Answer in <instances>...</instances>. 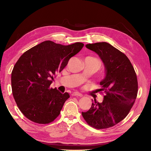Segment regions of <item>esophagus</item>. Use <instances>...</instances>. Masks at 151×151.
<instances>
[{
  "label": "esophagus",
  "instance_id": "obj_1",
  "mask_svg": "<svg viewBox=\"0 0 151 151\" xmlns=\"http://www.w3.org/2000/svg\"><path fill=\"white\" fill-rule=\"evenodd\" d=\"M71 96H82L83 95L82 94H81V93H80L79 92H73L72 93H71Z\"/></svg>",
  "mask_w": 151,
  "mask_h": 151
}]
</instances>
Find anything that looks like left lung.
<instances>
[{
	"label": "left lung",
	"instance_id": "8db88e82",
	"mask_svg": "<svg viewBox=\"0 0 151 151\" xmlns=\"http://www.w3.org/2000/svg\"><path fill=\"white\" fill-rule=\"evenodd\" d=\"M98 55L105 68V77L100 81L106 95L101 103L92 99L91 108L82 112L83 118L98 129L113 127L123 120L137 97L138 84L136 72L126 55L106 42L86 45Z\"/></svg>",
	"mask_w": 151,
	"mask_h": 151
}]
</instances>
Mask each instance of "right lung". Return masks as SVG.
Listing matches in <instances>:
<instances>
[{
  "label": "right lung",
  "mask_w": 151,
  "mask_h": 151,
  "mask_svg": "<svg viewBox=\"0 0 151 151\" xmlns=\"http://www.w3.org/2000/svg\"><path fill=\"white\" fill-rule=\"evenodd\" d=\"M83 46L80 42L63 45L47 40L19 58L12 72L11 84L17 105L27 118L45 124L58 116L70 94L50 88L52 80Z\"/></svg>",
  "instance_id": "1"
}]
</instances>
